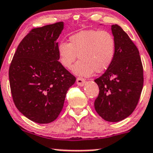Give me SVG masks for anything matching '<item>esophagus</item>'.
Listing matches in <instances>:
<instances>
[{
	"label": "esophagus",
	"instance_id": "1",
	"mask_svg": "<svg viewBox=\"0 0 153 153\" xmlns=\"http://www.w3.org/2000/svg\"><path fill=\"white\" fill-rule=\"evenodd\" d=\"M76 83L78 86H84L85 84V79L81 78V77H78L76 79Z\"/></svg>",
	"mask_w": 153,
	"mask_h": 153
}]
</instances>
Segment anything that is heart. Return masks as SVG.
<instances>
[{
	"mask_svg": "<svg viewBox=\"0 0 153 153\" xmlns=\"http://www.w3.org/2000/svg\"><path fill=\"white\" fill-rule=\"evenodd\" d=\"M57 49L59 61L66 69H70L79 57L72 72L87 77L111 66L116 55V40L109 31L87 30L70 36L69 42L60 41Z\"/></svg>",
	"mask_w": 153,
	"mask_h": 153,
	"instance_id": "heart-1",
	"label": "heart"
}]
</instances>
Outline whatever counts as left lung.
Here are the masks:
<instances>
[{
    "mask_svg": "<svg viewBox=\"0 0 153 153\" xmlns=\"http://www.w3.org/2000/svg\"><path fill=\"white\" fill-rule=\"evenodd\" d=\"M116 40V55L105 73L95 79L99 93L95 110L108 122L128 117L138 103L143 85V70L139 51L128 34L117 25L111 26Z\"/></svg>",
    "mask_w": 153,
    "mask_h": 153,
    "instance_id": "left-lung-1",
    "label": "left lung"
}]
</instances>
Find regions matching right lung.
<instances>
[{
    "mask_svg": "<svg viewBox=\"0 0 153 153\" xmlns=\"http://www.w3.org/2000/svg\"><path fill=\"white\" fill-rule=\"evenodd\" d=\"M63 29L60 22L31 30L19 43L9 69L15 105L37 123L57 119L76 80L58 61L57 39Z\"/></svg>",
    "mask_w": 153,
    "mask_h": 153,
    "instance_id": "obj_1",
    "label": "right lung"
}]
</instances>
